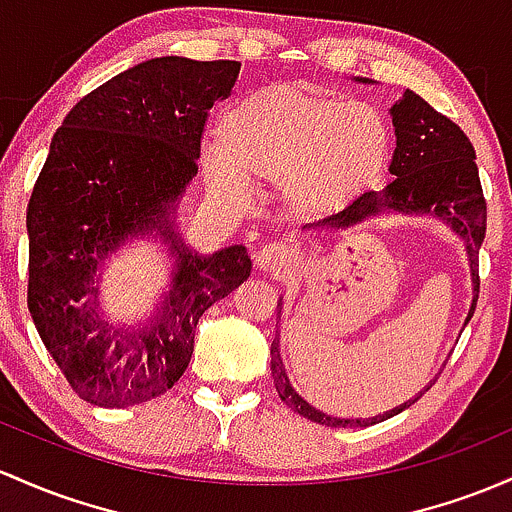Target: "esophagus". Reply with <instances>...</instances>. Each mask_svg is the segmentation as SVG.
Returning a JSON list of instances; mask_svg holds the SVG:
<instances>
[{
    "instance_id": "34e87169",
    "label": "esophagus",
    "mask_w": 512,
    "mask_h": 512,
    "mask_svg": "<svg viewBox=\"0 0 512 512\" xmlns=\"http://www.w3.org/2000/svg\"><path fill=\"white\" fill-rule=\"evenodd\" d=\"M255 262L260 265V269H265V272H286V269L296 262V250L286 243L262 245L260 250H257Z\"/></svg>"
}]
</instances>
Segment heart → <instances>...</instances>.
<instances>
[{
  "instance_id": "1",
  "label": "heart",
  "mask_w": 512,
  "mask_h": 512,
  "mask_svg": "<svg viewBox=\"0 0 512 512\" xmlns=\"http://www.w3.org/2000/svg\"><path fill=\"white\" fill-rule=\"evenodd\" d=\"M204 170L218 194L282 187L294 213L333 211L369 189L391 153L386 116L367 101L320 97L299 84L247 94L223 116Z\"/></svg>"
}]
</instances>
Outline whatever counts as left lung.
Returning <instances> with one entry per match:
<instances>
[{
    "label": "left lung",
    "mask_w": 512,
    "mask_h": 512,
    "mask_svg": "<svg viewBox=\"0 0 512 512\" xmlns=\"http://www.w3.org/2000/svg\"><path fill=\"white\" fill-rule=\"evenodd\" d=\"M391 116L393 126H396V150H393L389 167L393 174L389 187L384 192H364L347 209L323 218L318 226L347 228L381 211L432 213V216L447 221L464 238L466 255L471 262L476 296L471 303L469 318H466L469 323L474 316L476 299H479V250L486 235V199L484 189H481L479 167L474 162V145L457 123L432 109L428 101L411 89H406L403 99L391 106ZM272 376L279 398L291 411L318 425H328V428H364V425L379 423V420L406 411L411 403L418 401L413 398L401 408H393V411L369 420L328 418L325 413L308 406L299 393L291 389L284 374L282 357H279V340H274L272 345Z\"/></svg>",
    "instance_id": "1"
}]
</instances>
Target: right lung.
<instances>
[{
  "label": "right lung",
  "instance_id": "obj_1",
  "mask_svg": "<svg viewBox=\"0 0 512 512\" xmlns=\"http://www.w3.org/2000/svg\"><path fill=\"white\" fill-rule=\"evenodd\" d=\"M238 72L235 60H145L82 97L55 131L26 213L28 311L67 384L94 406H136L172 389L199 318L250 277L243 245L192 255L162 218L199 172L211 106ZM157 222L180 255L171 299L145 329H109L91 306L96 265Z\"/></svg>",
  "mask_w": 512,
  "mask_h": 512
}]
</instances>
